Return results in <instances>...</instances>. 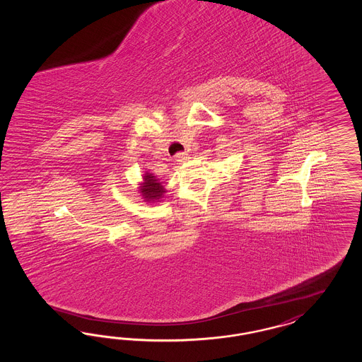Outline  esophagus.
I'll return each mask as SVG.
<instances>
[{
	"label": "esophagus",
	"mask_w": 362,
	"mask_h": 362,
	"mask_svg": "<svg viewBox=\"0 0 362 362\" xmlns=\"http://www.w3.org/2000/svg\"><path fill=\"white\" fill-rule=\"evenodd\" d=\"M190 157H189V155L187 153H185V152H180V153H177L176 155V161L177 163H185L186 160H189Z\"/></svg>",
	"instance_id": "34e87169"
}]
</instances>
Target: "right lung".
<instances>
[{
	"instance_id": "1",
	"label": "right lung",
	"mask_w": 362,
	"mask_h": 362,
	"mask_svg": "<svg viewBox=\"0 0 362 362\" xmlns=\"http://www.w3.org/2000/svg\"><path fill=\"white\" fill-rule=\"evenodd\" d=\"M146 201H156L160 199L163 194L165 193V189L163 186V182H160L156 176L151 173H145L144 184L141 186L140 192Z\"/></svg>"
}]
</instances>
